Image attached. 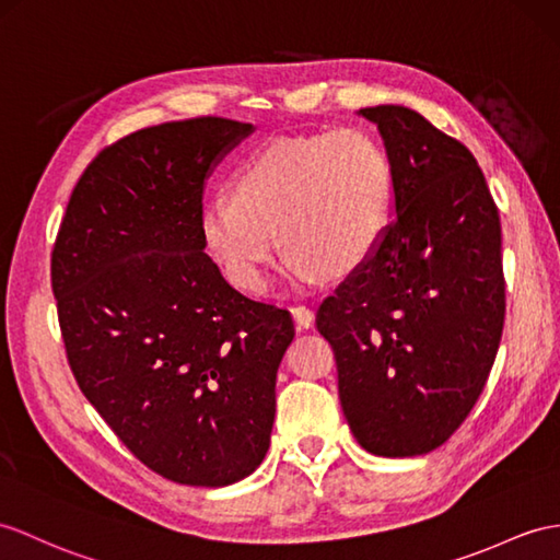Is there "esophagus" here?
I'll list each match as a JSON object with an SVG mask.
<instances>
[{
  "instance_id": "obj_1",
  "label": "esophagus",
  "mask_w": 560,
  "mask_h": 560,
  "mask_svg": "<svg viewBox=\"0 0 560 560\" xmlns=\"http://www.w3.org/2000/svg\"><path fill=\"white\" fill-rule=\"evenodd\" d=\"M292 318L299 327H311L313 320H316V313H313V308H308L304 304H296V306H292Z\"/></svg>"
}]
</instances>
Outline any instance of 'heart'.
<instances>
[{"label":"heart","instance_id":"1","mask_svg":"<svg viewBox=\"0 0 560 560\" xmlns=\"http://www.w3.org/2000/svg\"><path fill=\"white\" fill-rule=\"evenodd\" d=\"M392 192L389 159L368 132L284 135L244 161L235 192L223 189L201 203L199 230L237 288H264L280 237L288 247L282 278L308 288L327 272L357 270L377 252Z\"/></svg>","mask_w":560,"mask_h":560}]
</instances>
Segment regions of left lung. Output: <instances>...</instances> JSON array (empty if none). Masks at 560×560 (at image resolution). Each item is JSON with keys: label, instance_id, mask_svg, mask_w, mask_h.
Instances as JSON below:
<instances>
[{"label": "left lung", "instance_id": "obj_1", "mask_svg": "<svg viewBox=\"0 0 560 560\" xmlns=\"http://www.w3.org/2000/svg\"><path fill=\"white\" fill-rule=\"evenodd\" d=\"M394 177L377 252L318 308L353 438L375 456L430 454L468 418L506 313L501 223L475 156L413 108H361Z\"/></svg>", "mask_w": 560, "mask_h": 560}]
</instances>
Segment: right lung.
<instances>
[{
    "label": "right lung",
    "instance_id": "1",
    "mask_svg": "<svg viewBox=\"0 0 560 560\" xmlns=\"http://www.w3.org/2000/svg\"><path fill=\"white\" fill-rule=\"evenodd\" d=\"M252 122H161L102 149L51 252L68 365L118 440L166 480L225 487L270 446L290 311L254 302L203 252L211 168Z\"/></svg>",
    "mask_w": 560,
    "mask_h": 560
}]
</instances>
